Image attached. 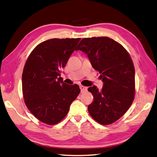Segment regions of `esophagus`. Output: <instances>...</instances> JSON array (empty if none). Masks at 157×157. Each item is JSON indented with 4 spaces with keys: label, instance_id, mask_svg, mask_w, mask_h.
<instances>
[{
    "label": "esophagus",
    "instance_id": "1",
    "mask_svg": "<svg viewBox=\"0 0 157 157\" xmlns=\"http://www.w3.org/2000/svg\"><path fill=\"white\" fill-rule=\"evenodd\" d=\"M80 91H81V92H86L88 88L86 87V86H82V85H80Z\"/></svg>",
    "mask_w": 157,
    "mask_h": 157
}]
</instances>
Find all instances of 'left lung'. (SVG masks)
I'll return each mask as SVG.
<instances>
[{
  "mask_svg": "<svg viewBox=\"0 0 157 157\" xmlns=\"http://www.w3.org/2000/svg\"><path fill=\"white\" fill-rule=\"evenodd\" d=\"M77 50L86 54L92 66L101 74V91L88 88L94 101L90 115L98 123L108 125L124 115L135 96V69L131 57L121 44L107 36L84 38Z\"/></svg>",
  "mask_w": 157,
  "mask_h": 157,
  "instance_id": "8db88e82",
  "label": "left lung"
}]
</instances>
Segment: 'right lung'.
<instances>
[{
  "label": "right lung",
  "instance_id": "add662e5",
  "mask_svg": "<svg viewBox=\"0 0 157 157\" xmlns=\"http://www.w3.org/2000/svg\"><path fill=\"white\" fill-rule=\"evenodd\" d=\"M77 39H52L37 45L28 57L22 74L27 107L37 119L54 125L62 121L80 92L78 84L63 82V68L77 47Z\"/></svg>",
  "mask_w": 157,
  "mask_h": 157
}]
</instances>
